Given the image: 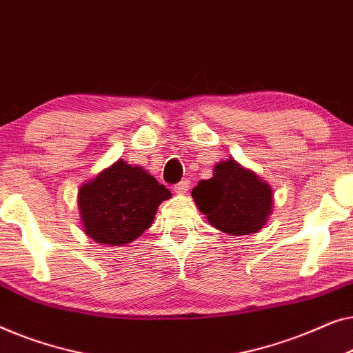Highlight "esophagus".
I'll use <instances>...</instances> for the list:
<instances>
[{
    "label": "esophagus",
    "instance_id": "obj_1",
    "mask_svg": "<svg viewBox=\"0 0 353 353\" xmlns=\"http://www.w3.org/2000/svg\"><path fill=\"white\" fill-rule=\"evenodd\" d=\"M188 187H190V182H188L185 179V181H181L179 183H176L174 192L176 193H185L188 190Z\"/></svg>",
    "mask_w": 353,
    "mask_h": 353
}]
</instances>
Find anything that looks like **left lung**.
Returning <instances> with one entry per match:
<instances>
[{"mask_svg": "<svg viewBox=\"0 0 353 353\" xmlns=\"http://www.w3.org/2000/svg\"><path fill=\"white\" fill-rule=\"evenodd\" d=\"M192 196L210 224L228 235H250L261 230L274 201L269 183L232 158L217 163L214 176L198 182Z\"/></svg>", "mask_w": 353, "mask_h": 353, "instance_id": "1", "label": "left lung"}]
</instances>
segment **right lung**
Masks as SVG:
<instances>
[{"mask_svg":"<svg viewBox=\"0 0 353 353\" xmlns=\"http://www.w3.org/2000/svg\"><path fill=\"white\" fill-rule=\"evenodd\" d=\"M168 198L171 192L141 166L117 161L79 188L84 232L103 245L131 243L152 225L158 206Z\"/></svg>","mask_w":353,"mask_h":353,"instance_id":"right-lung-1","label":"right lung"}]
</instances>
